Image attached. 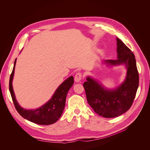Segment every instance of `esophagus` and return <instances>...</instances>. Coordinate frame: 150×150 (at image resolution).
<instances>
[{
    "label": "esophagus",
    "mask_w": 150,
    "mask_h": 150,
    "mask_svg": "<svg viewBox=\"0 0 150 150\" xmlns=\"http://www.w3.org/2000/svg\"><path fill=\"white\" fill-rule=\"evenodd\" d=\"M82 79V74L81 73H77L75 76V82H79Z\"/></svg>",
    "instance_id": "esophagus-1"
}]
</instances>
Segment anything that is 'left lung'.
<instances>
[{
  "label": "left lung",
  "instance_id": "obj_1",
  "mask_svg": "<svg viewBox=\"0 0 150 150\" xmlns=\"http://www.w3.org/2000/svg\"><path fill=\"white\" fill-rule=\"evenodd\" d=\"M116 41L117 59L102 63L109 68L124 65L126 74L123 81L114 88H108L98 79L87 76L83 84L88 104L97 114L105 118L117 117L129 110L139 85L134 54L117 37Z\"/></svg>",
  "mask_w": 150,
  "mask_h": 150
}]
</instances>
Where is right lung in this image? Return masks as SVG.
<instances>
[{"mask_svg": "<svg viewBox=\"0 0 150 150\" xmlns=\"http://www.w3.org/2000/svg\"><path fill=\"white\" fill-rule=\"evenodd\" d=\"M16 62V58L9 79V91L17 112L24 119L38 125H49L54 123L63 113L67 94L74 82V77L71 76L64 81L55 90L51 98L45 104L35 109H27L22 108L18 103L13 89L12 81Z\"/></svg>", "mask_w": 150, "mask_h": 150, "instance_id": "right-lung-1", "label": "right lung"}]
</instances>
